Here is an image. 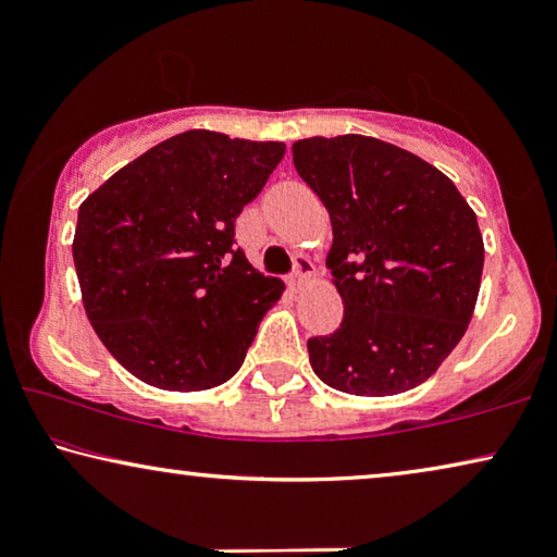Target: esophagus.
Instances as JSON below:
<instances>
[{"mask_svg":"<svg viewBox=\"0 0 557 557\" xmlns=\"http://www.w3.org/2000/svg\"><path fill=\"white\" fill-rule=\"evenodd\" d=\"M311 276H314V263H311L307 256H296L294 273H292V278H288V284H292V288H301L304 284H309Z\"/></svg>","mask_w":557,"mask_h":557,"instance_id":"esophagus-1","label":"esophagus"}]
</instances>
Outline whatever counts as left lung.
I'll list each match as a JSON object with an SVG mask.
<instances>
[{
  "instance_id": "1",
  "label": "left lung",
  "mask_w": 557,
  "mask_h": 557,
  "mask_svg": "<svg viewBox=\"0 0 557 557\" xmlns=\"http://www.w3.org/2000/svg\"><path fill=\"white\" fill-rule=\"evenodd\" d=\"M294 166L332 220L326 269L339 330L309 339L334 391L364 398L421 385L474 317L484 269L476 212L444 172L375 136L294 141Z\"/></svg>"
}]
</instances>
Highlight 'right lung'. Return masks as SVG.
Masks as SVG:
<instances>
[{
	"label": "right lung",
	"mask_w": 557,
	"mask_h": 557,
	"mask_svg": "<svg viewBox=\"0 0 557 557\" xmlns=\"http://www.w3.org/2000/svg\"><path fill=\"white\" fill-rule=\"evenodd\" d=\"M284 151V141L193 128L83 200L73 238L83 307L98 339L141 383L197 393L240 370L286 286L233 246L235 218Z\"/></svg>",
	"instance_id": "1"
}]
</instances>
